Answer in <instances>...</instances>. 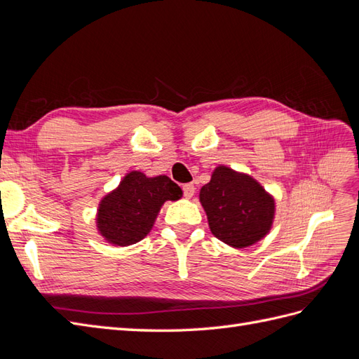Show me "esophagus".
Instances as JSON below:
<instances>
[{"label":"esophagus","instance_id":"34e87169","mask_svg":"<svg viewBox=\"0 0 359 359\" xmlns=\"http://www.w3.org/2000/svg\"><path fill=\"white\" fill-rule=\"evenodd\" d=\"M194 191H196V189H194L193 184H184V186H182V193H184V196H186L187 199L193 198Z\"/></svg>","mask_w":359,"mask_h":359}]
</instances>
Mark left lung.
I'll return each instance as SVG.
<instances>
[{"label":"left lung","mask_w":359,"mask_h":359,"mask_svg":"<svg viewBox=\"0 0 359 359\" xmlns=\"http://www.w3.org/2000/svg\"><path fill=\"white\" fill-rule=\"evenodd\" d=\"M201 203L215 238L236 248L264 238L274 219V199L252 177L219 166L201 189Z\"/></svg>","instance_id":"obj_1"}]
</instances>
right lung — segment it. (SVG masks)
<instances>
[{"label":"right lung","mask_w":359,"mask_h":359,"mask_svg":"<svg viewBox=\"0 0 359 359\" xmlns=\"http://www.w3.org/2000/svg\"><path fill=\"white\" fill-rule=\"evenodd\" d=\"M181 194V189L166 175L147 178L142 172H130L100 202L99 231L115 245L135 244L151 231L161 205L180 199Z\"/></svg>","instance_id":"1"}]
</instances>
